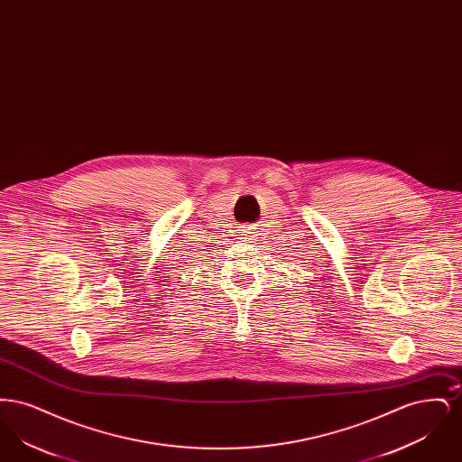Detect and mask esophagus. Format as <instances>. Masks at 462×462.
<instances>
[{"label": "esophagus", "instance_id": "obj_1", "mask_svg": "<svg viewBox=\"0 0 462 462\" xmlns=\"http://www.w3.org/2000/svg\"><path fill=\"white\" fill-rule=\"evenodd\" d=\"M251 234H253V232H251V230H249V228H247V230H244V232H242V236H244V239H251V237H253V236H251Z\"/></svg>", "mask_w": 462, "mask_h": 462}]
</instances>
